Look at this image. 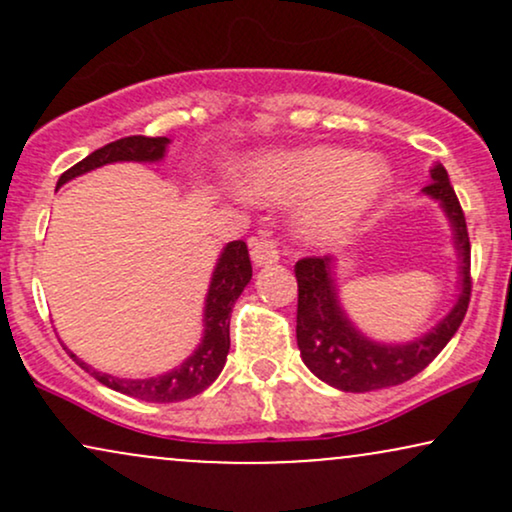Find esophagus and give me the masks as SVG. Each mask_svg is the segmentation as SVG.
<instances>
[{
  "label": "esophagus",
  "mask_w": 512,
  "mask_h": 512,
  "mask_svg": "<svg viewBox=\"0 0 512 512\" xmlns=\"http://www.w3.org/2000/svg\"><path fill=\"white\" fill-rule=\"evenodd\" d=\"M250 255H252V262H255L257 267L274 264V262H279V245H276L272 238H255L250 243Z\"/></svg>",
  "instance_id": "34e87169"
}]
</instances>
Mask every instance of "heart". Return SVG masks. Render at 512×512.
I'll list each match as a JSON object with an SVG mask.
<instances>
[{
  "mask_svg": "<svg viewBox=\"0 0 512 512\" xmlns=\"http://www.w3.org/2000/svg\"><path fill=\"white\" fill-rule=\"evenodd\" d=\"M387 182V168L375 158L313 146L255 158L245 173V192L276 204L303 199L296 216L298 231L310 243L330 245L366 219Z\"/></svg>",
  "mask_w": 512,
  "mask_h": 512,
  "instance_id": "heart-1",
  "label": "heart"
}]
</instances>
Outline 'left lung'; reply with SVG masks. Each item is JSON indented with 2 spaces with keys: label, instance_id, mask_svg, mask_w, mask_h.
<instances>
[{
  "label": "left lung",
  "instance_id": "8db88e82",
  "mask_svg": "<svg viewBox=\"0 0 512 512\" xmlns=\"http://www.w3.org/2000/svg\"><path fill=\"white\" fill-rule=\"evenodd\" d=\"M424 195L438 199L452 223L462 276V291L455 308L424 337L407 344L370 342L351 325L339 305L332 257H303L296 262L298 349L305 366L337 390L370 392L407 383L445 349L467 315L469 296H472V274H469L472 245H469L460 199L452 190L448 170L440 163L431 168V182L424 187Z\"/></svg>",
  "mask_w": 512,
  "mask_h": 512
}]
</instances>
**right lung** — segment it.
Masks as SVG:
<instances>
[{
  "instance_id": "add662e5",
  "label": "right lung",
  "mask_w": 512,
  "mask_h": 512,
  "mask_svg": "<svg viewBox=\"0 0 512 512\" xmlns=\"http://www.w3.org/2000/svg\"><path fill=\"white\" fill-rule=\"evenodd\" d=\"M170 139L166 137H125L117 139V142L105 144L103 149H96L93 154H88L84 161H79L76 166L64 170L60 175L57 187L64 185L67 180L76 178V175H84L88 170L101 168L105 163L115 161H144L154 163L161 161L166 154V146ZM252 279V264L248 255V245L243 240H233L223 248L219 262H216L214 276H211L209 293H207V305H204V337L202 344L197 346L195 354L187 361H182V366L173 368L170 373L156 375V378H144V380H127V378H115V375L98 373L91 366H86L84 361H79L76 354L67 349V354L79 363L86 373H91L98 383H103L110 390L122 392L134 399H144V402H182V399H190L204 392L207 387L219 378L226 363L228 349H231V310L233 303L238 301V296L243 293L248 281Z\"/></svg>"
}]
</instances>
